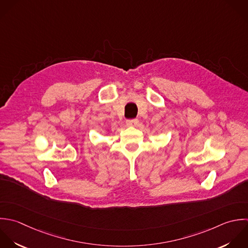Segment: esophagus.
Here are the masks:
<instances>
[{"label":"esophagus","instance_id":"34e87169","mask_svg":"<svg viewBox=\"0 0 248 248\" xmlns=\"http://www.w3.org/2000/svg\"><path fill=\"white\" fill-rule=\"evenodd\" d=\"M139 121L137 119H133V120H127L126 121V125L128 126H136L138 124Z\"/></svg>","mask_w":248,"mask_h":248}]
</instances>
